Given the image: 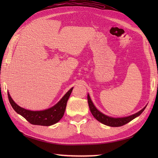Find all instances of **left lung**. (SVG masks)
<instances>
[{"mask_svg": "<svg viewBox=\"0 0 158 158\" xmlns=\"http://www.w3.org/2000/svg\"><path fill=\"white\" fill-rule=\"evenodd\" d=\"M88 101L89 110L90 111H91L92 115L100 123L105 124L106 126L111 127H119L125 125V124L130 122V121H132V119L136 118V117L139 116L140 114L143 112V110H145L147 106H145L143 109L139 110V112L133 114L132 115L125 117H117V118H115V117L107 116L105 115V114H103L102 113L99 111V110L96 109V107L94 106V105L93 104L91 98H90L89 94H88Z\"/></svg>", "mask_w": 158, "mask_h": 158, "instance_id": "left-lung-1", "label": "left lung"}]
</instances>
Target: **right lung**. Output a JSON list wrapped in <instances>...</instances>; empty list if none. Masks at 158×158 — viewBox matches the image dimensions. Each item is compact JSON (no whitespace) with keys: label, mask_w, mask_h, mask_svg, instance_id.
<instances>
[{"label":"right lung","mask_w":158,"mask_h":158,"mask_svg":"<svg viewBox=\"0 0 158 158\" xmlns=\"http://www.w3.org/2000/svg\"><path fill=\"white\" fill-rule=\"evenodd\" d=\"M73 88L70 89L60 101L51 108L43 110H30L22 108L13 101L9 93L8 98L9 102L15 111L22 115L33 125L49 126L58 123L62 119L65 112L66 103Z\"/></svg>","instance_id":"add662e5"}]
</instances>
